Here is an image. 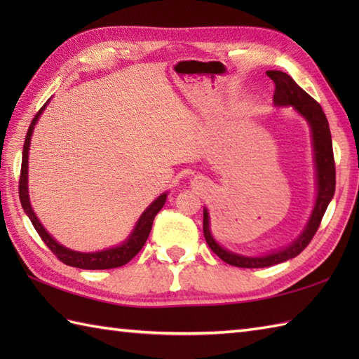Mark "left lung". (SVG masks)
<instances>
[{
	"instance_id": "obj_1",
	"label": "left lung",
	"mask_w": 359,
	"mask_h": 359,
	"mask_svg": "<svg viewBox=\"0 0 359 359\" xmlns=\"http://www.w3.org/2000/svg\"><path fill=\"white\" fill-rule=\"evenodd\" d=\"M266 75L274 83V95L273 102L276 106H293V108L307 120L311 129V142H313V152H315V165H316V185L318 194L315 208L311 211L309 222L304 228V231L299 234L294 242L290 243L288 247L273 251L265 256H242L236 255L233 251L222 248L215 241L210 231V216L208 210H203V236L207 241L208 247L222 259L224 262L239 266V269H264V266H271L280 262H285L288 259H293L301 251L306 248L310 241L313 239L315 233L318 231L324 212L329 207L330 201L334 194V185H337V174H334V158H333V144H332V134L327 121L325 114L315 98H311L306 90L290 77L288 74L282 71H269Z\"/></svg>"
}]
</instances>
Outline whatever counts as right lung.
Instances as JSON below:
<instances>
[{
	"label": "right lung",
	"instance_id": "obj_1",
	"mask_svg": "<svg viewBox=\"0 0 359 359\" xmlns=\"http://www.w3.org/2000/svg\"><path fill=\"white\" fill-rule=\"evenodd\" d=\"M36 112V116L34 117L32 123H30L27 134H26V140H25V147H22V160H21V172H20V202L22 205V210H25L26 215L29 216L30 222H32L34 228L36 233L40 234V238L46 245L49 247V250L55 255L60 261L66 265L71 266H77V269L83 270H108V269H117V266H121L128 264L131 259L139 253V251L143 248L144 242H147L148 236L151 233L152 222H154V217L157 212L162 210V207L166 202V196L168 193L160 194L157 199L152 202L149 207L143 211V215L140 219L137 220V224L134 226V230L131 236L123 242L120 243L118 247H112L103 251H97V253H80V251H74L63 247L62 243H58L52 236L44 230V226L41 225L40 220H38L36 215L34 212L32 207H30V201H29V193H27V163H29V147H30V137H32L34 128L36 125L38 118L43 114L44 108Z\"/></svg>",
	"mask_w": 359,
	"mask_h": 359
}]
</instances>
